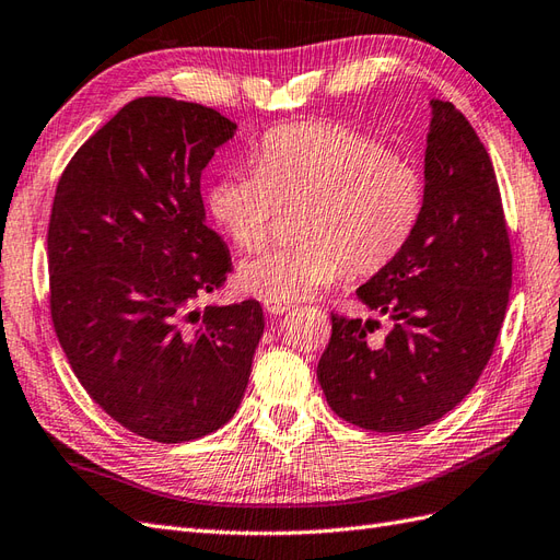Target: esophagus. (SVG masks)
Instances as JSON below:
<instances>
[{
	"label": "esophagus",
	"mask_w": 560,
	"mask_h": 560,
	"mask_svg": "<svg viewBox=\"0 0 560 560\" xmlns=\"http://www.w3.org/2000/svg\"><path fill=\"white\" fill-rule=\"evenodd\" d=\"M264 308H266L268 313L280 315V313H284V311H290L292 304H284V301H264Z\"/></svg>",
	"instance_id": "34e87169"
}]
</instances>
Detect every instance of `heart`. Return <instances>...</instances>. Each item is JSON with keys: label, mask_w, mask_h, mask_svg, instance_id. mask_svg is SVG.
<instances>
[{"label": "heart", "mask_w": 560, "mask_h": 560, "mask_svg": "<svg viewBox=\"0 0 560 560\" xmlns=\"http://www.w3.org/2000/svg\"><path fill=\"white\" fill-rule=\"evenodd\" d=\"M429 202L424 170L386 141L349 125L268 131L254 170H231L209 190V214L240 249L261 247L282 209H296V243L240 264V284L264 301H294L343 270L374 276L412 243Z\"/></svg>", "instance_id": "obj_1"}]
</instances>
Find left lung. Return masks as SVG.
Returning a JSON list of instances; mask_svg holds the SVG:
<instances>
[{"mask_svg": "<svg viewBox=\"0 0 560 560\" xmlns=\"http://www.w3.org/2000/svg\"><path fill=\"white\" fill-rule=\"evenodd\" d=\"M429 202L412 243L358 287V299L393 320L331 313L317 382L331 410L376 433L417 431L459 405L486 370L511 290V243L492 160L468 119L431 101Z\"/></svg>", "mask_w": 560, "mask_h": 560, "instance_id": "1", "label": "left lung"}]
</instances>
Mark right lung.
<instances>
[{
  "instance_id": "add662e5",
  "label": "right lung",
  "mask_w": 560,
  "mask_h": 560,
  "mask_svg": "<svg viewBox=\"0 0 560 560\" xmlns=\"http://www.w3.org/2000/svg\"><path fill=\"white\" fill-rule=\"evenodd\" d=\"M235 125L200 103H127L58 178L49 308L92 400L155 443L229 421L264 335L256 299L195 308L223 287L231 254L205 223L200 174Z\"/></svg>"
}]
</instances>
